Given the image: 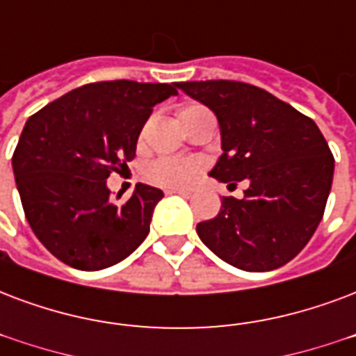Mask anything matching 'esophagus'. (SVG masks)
<instances>
[{"instance_id":"1","label":"esophagus","mask_w":356,"mask_h":356,"mask_svg":"<svg viewBox=\"0 0 356 356\" xmlns=\"http://www.w3.org/2000/svg\"><path fill=\"white\" fill-rule=\"evenodd\" d=\"M166 194H177V196H188L190 190H183V188H166Z\"/></svg>"}]
</instances>
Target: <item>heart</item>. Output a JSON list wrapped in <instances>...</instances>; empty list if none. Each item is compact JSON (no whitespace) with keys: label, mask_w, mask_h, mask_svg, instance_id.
I'll list each match as a JSON object with an SVG mask.
<instances>
[{"label":"heart","mask_w":356,"mask_h":356,"mask_svg":"<svg viewBox=\"0 0 356 356\" xmlns=\"http://www.w3.org/2000/svg\"><path fill=\"white\" fill-rule=\"evenodd\" d=\"M200 168V160L190 156H160L147 166V179L166 188H184L196 179Z\"/></svg>","instance_id":"1"}]
</instances>
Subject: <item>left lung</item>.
I'll return each instance as SVG.
<instances>
[{
  "mask_svg": "<svg viewBox=\"0 0 356 356\" xmlns=\"http://www.w3.org/2000/svg\"><path fill=\"white\" fill-rule=\"evenodd\" d=\"M179 89L213 110L222 154L209 175L250 186L244 197H222L220 213L200 222L209 250L248 273L291 261L325 213L334 156L310 118L275 95L232 80L181 81Z\"/></svg>",
  "mask_w": 356,
  "mask_h": 356,
  "instance_id": "1",
  "label": "left lung"
}]
</instances>
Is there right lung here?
<instances>
[{
    "label": "right lung",
    "mask_w": 356,
    "mask_h": 356,
    "mask_svg": "<svg viewBox=\"0 0 356 356\" xmlns=\"http://www.w3.org/2000/svg\"><path fill=\"white\" fill-rule=\"evenodd\" d=\"M177 83L97 81L31 115L13 154L22 207L40 243L70 267L100 270L123 261L147 237L162 190L136 184L127 203L106 179L136 156L153 106Z\"/></svg>",
    "instance_id": "right-lung-1"
}]
</instances>
